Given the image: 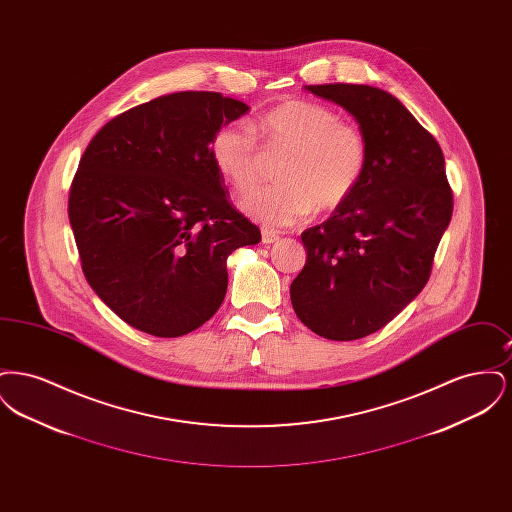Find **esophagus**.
Here are the masks:
<instances>
[{"label":"esophagus","mask_w":512,"mask_h":512,"mask_svg":"<svg viewBox=\"0 0 512 512\" xmlns=\"http://www.w3.org/2000/svg\"><path fill=\"white\" fill-rule=\"evenodd\" d=\"M261 238H263V244H274V242H278L280 240V236H278V232H274V230H268V228H263V232H261Z\"/></svg>","instance_id":"1"}]
</instances>
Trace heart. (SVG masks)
<instances>
[{"instance_id":"obj_1","label":"heart","mask_w":512,"mask_h":512,"mask_svg":"<svg viewBox=\"0 0 512 512\" xmlns=\"http://www.w3.org/2000/svg\"><path fill=\"white\" fill-rule=\"evenodd\" d=\"M257 134L244 122L222 124L211 140V159L220 176L249 194L265 167V153L286 157L278 163V184L247 197L245 215L267 226H292L315 211L341 207L365 176L368 146L363 132L315 101H286L257 122Z\"/></svg>"}]
</instances>
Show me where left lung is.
<instances>
[{
  "label": "left lung",
  "mask_w": 512,
  "mask_h": 512,
  "mask_svg": "<svg viewBox=\"0 0 512 512\" xmlns=\"http://www.w3.org/2000/svg\"><path fill=\"white\" fill-rule=\"evenodd\" d=\"M305 90L353 115L368 163L355 194L301 234L307 261L290 288L293 311L326 340H359L426 286L453 192L436 138L399 99L365 84Z\"/></svg>",
  "instance_id": "8db88e82"
}]
</instances>
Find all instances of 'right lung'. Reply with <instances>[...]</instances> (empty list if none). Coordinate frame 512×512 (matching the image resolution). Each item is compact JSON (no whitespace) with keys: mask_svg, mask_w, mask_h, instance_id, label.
Wrapping results in <instances>:
<instances>
[{"mask_svg":"<svg viewBox=\"0 0 512 512\" xmlns=\"http://www.w3.org/2000/svg\"><path fill=\"white\" fill-rule=\"evenodd\" d=\"M249 111L217 92L151 99L107 122L69 195L84 276L119 317L157 338L190 334L219 311L226 259L261 242L211 159L222 124Z\"/></svg>","mask_w":512,"mask_h":512,"instance_id":"obj_1","label":"right lung"}]
</instances>
